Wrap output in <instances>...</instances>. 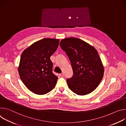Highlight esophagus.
<instances>
[{
  "label": "esophagus",
  "instance_id": "1",
  "mask_svg": "<svg viewBox=\"0 0 126 126\" xmlns=\"http://www.w3.org/2000/svg\"><path fill=\"white\" fill-rule=\"evenodd\" d=\"M60 76H61V77H63V76H64V75H63V73H62V74H60Z\"/></svg>",
  "mask_w": 126,
  "mask_h": 126
}]
</instances>
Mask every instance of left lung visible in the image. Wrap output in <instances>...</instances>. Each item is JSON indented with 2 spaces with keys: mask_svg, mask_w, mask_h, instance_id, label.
I'll return each instance as SVG.
<instances>
[{
  "mask_svg": "<svg viewBox=\"0 0 126 126\" xmlns=\"http://www.w3.org/2000/svg\"><path fill=\"white\" fill-rule=\"evenodd\" d=\"M60 45L73 70V76L66 80L68 88L80 95L92 93L99 86L104 73L98 52L92 46L76 37L63 39Z\"/></svg>",
  "mask_w": 126,
  "mask_h": 126,
  "instance_id": "left-lung-1",
  "label": "left lung"
}]
</instances>
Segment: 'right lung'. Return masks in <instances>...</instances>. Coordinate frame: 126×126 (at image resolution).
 <instances>
[{"instance_id": "obj_1", "label": "right lung", "mask_w": 126, "mask_h": 126, "mask_svg": "<svg viewBox=\"0 0 126 126\" xmlns=\"http://www.w3.org/2000/svg\"><path fill=\"white\" fill-rule=\"evenodd\" d=\"M59 39L45 38L35 42L22 53L18 67L26 88L37 94H45L55 86L58 77L52 72L50 56L57 49Z\"/></svg>"}]
</instances>
